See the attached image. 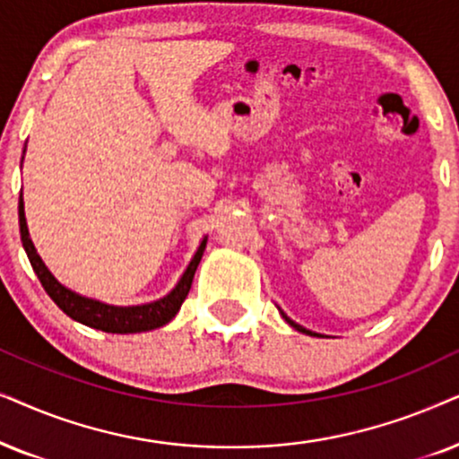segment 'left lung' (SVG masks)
<instances>
[{"instance_id": "obj_1", "label": "left lung", "mask_w": 459, "mask_h": 459, "mask_svg": "<svg viewBox=\"0 0 459 459\" xmlns=\"http://www.w3.org/2000/svg\"><path fill=\"white\" fill-rule=\"evenodd\" d=\"M283 316H285V315H283ZM285 321H287V323H290V325H291L293 329H298V332H302V333H310V335H315L313 332H308V329H304L302 325H298V323H293L291 319H287V316H285Z\"/></svg>"}]
</instances>
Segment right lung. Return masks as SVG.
<instances>
[{
  "label": "right lung",
  "mask_w": 459,
  "mask_h": 459,
  "mask_svg": "<svg viewBox=\"0 0 459 459\" xmlns=\"http://www.w3.org/2000/svg\"><path fill=\"white\" fill-rule=\"evenodd\" d=\"M18 222H21V239L24 246V252H27L30 266H33L35 274L44 285V290L48 291V296L52 298L54 302L58 304V308L63 310L83 325L100 329V332L107 333H136V332H149V329H157L161 325H166L168 321H172L176 313H178L182 302L188 296V290L193 285V277L195 271H197L201 255L205 252V239L201 241V246L195 254V258L191 260V264L182 274V279L178 281V285L174 287L172 291L168 293L166 298L161 300L151 302V304H143V307H108V304L90 300V298L77 296L75 291L66 290L58 283L56 279L52 277V273L48 271L44 262L35 252L33 241L29 237V229H27V220H24V204H22V195L18 199Z\"/></svg>",
  "instance_id": "right-lung-1"
}]
</instances>
